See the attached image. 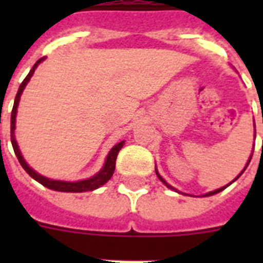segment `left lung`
Listing matches in <instances>:
<instances>
[{
  "instance_id": "8db88e82",
  "label": "left lung",
  "mask_w": 263,
  "mask_h": 263,
  "mask_svg": "<svg viewBox=\"0 0 263 263\" xmlns=\"http://www.w3.org/2000/svg\"><path fill=\"white\" fill-rule=\"evenodd\" d=\"M254 127H255V123H254ZM254 136H255V134H254ZM251 157H253V154H251V156H250V158H249V161H247V164H246L245 169H243V171H241V172L239 173V175H237L236 177H235V179H233L232 181H231V183H228V184H227V185H224V187H221V188H217V190H214V191L206 192V194H203V195H200V196H212V195H216V194H218V192L224 191L225 188H227V187H229V185H231V184H232V183H235V181H236V180L239 179V177H240L241 175H243V172H245V171H246V168H247V166H249L250 161H251ZM156 173H157V177H158V179H160L161 181H162V183H164L165 185H166V187H168V188H171V190H172V191L179 192V194H183V195H188V194H184V192H180L179 190H176V188H175V187H172V185H171V184H168V183H166V181H165V179H162V176L160 175V172H158V171H157V168H156ZM188 196H192V195H188Z\"/></svg>"
}]
</instances>
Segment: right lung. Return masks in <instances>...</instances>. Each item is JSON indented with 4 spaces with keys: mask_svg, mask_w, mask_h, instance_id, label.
I'll use <instances>...</instances> for the list:
<instances>
[{
    "mask_svg": "<svg viewBox=\"0 0 263 263\" xmlns=\"http://www.w3.org/2000/svg\"><path fill=\"white\" fill-rule=\"evenodd\" d=\"M45 59H39L35 65L32 67V69L30 71V73L26 76V79L23 80V83L20 84V87L17 90V94H16V98H14L13 103V109H12V116H10V140H12V146H13L14 154L17 157L18 162L23 166V169L26 171L28 175L32 177L34 180H36L38 183H41L42 185H45L49 190H53V191H60V192H86V191H94L97 188H99L101 185H103L105 183H107L110 177L113 176V172H115L116 168V158H117V154L121 150V147L124 146V142L125 140H121L119 143H116L113 147L110 148V152L107 154L106 160H105V164L99 172L95 173L94 176H91L88 179L79 180V181H64V180H54V179H49L46 176L39 175L36 171L31 168L30 165L27 164V161L24 160L20 148H18V144L16 142V136H14V129H16V116H17V107L18 102H20V97H22L23 91L26 88V86L28 84L30 79L34 75L35 69L38 68V65L42 63Z\"/></svg>",
    "mask_w": 263,
    "mask_h": 263,
    "instance_id": "1",
    "label": "right lung"
}]
</instances>
